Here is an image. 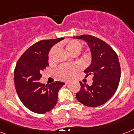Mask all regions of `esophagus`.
Listing matches in <instances>:
<instances>
[{
  "label": "esophagus",
  "mask_w": 134,
  "mask_h": 134,
  "mask_svg": "<svg viewBox=\"0 0 134 134\" xmlns=\"http://www.w3.org/2000/svg\"><path fill=\"white\" fill-rule=\"evenodd\" d=\"M69 80H67V81H65V84H68V83H69Z\"/></svg>",
  "instance_id": "1"
}]
</instances>
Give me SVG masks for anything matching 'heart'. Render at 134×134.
Returning a JSON list of instances; mask_svg holds the SVG:
<instances>
[{"label":"heart","instance_id":"obj_1","mask_svg":"<svg viewBox=\"0 0 134 134\" xmlns=\"http://www.w3.org/2000/svg\"><path fill=\"white\" fill-rule=\"evenodd\" d=\"M66 49L70 53L71 55H77L80 52L82 48V44L79 41L76 40H69L64 43ZM57 52V47H54L52 49L50 50L48 55V60L49 63L53 62L54 59V56ZM79 69V66L77 64H72L69 65H63L57 69L56 74L60 78H70L71 76L74 74Z\"/></svg>","mask_w":134,"mask_h":134}]
</instances>
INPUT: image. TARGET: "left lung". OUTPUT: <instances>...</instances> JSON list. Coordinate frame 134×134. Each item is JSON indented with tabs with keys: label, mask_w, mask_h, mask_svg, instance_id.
<instances>
[{
	"label": "left lung",
	"mask_w": 134,
	"mask_h": 134,
	"mask_svg": "<svg viewBox=\"0 0 134 134\" xmlns=\"http://www.w3.org/2000/svg\"><path fill=\"white\" fill-rule=\"evenodd\" d=\"M84 40L90 47L92 63L84 71L86 77L93 75L91 86L80 82V90L76 94L80 103L96 107L105 104L112 97L120 79V66L117 54L105 41L91 35L74 37Z\"/></svg>",
	"instance_id": "obj_1"
}]
</instances>
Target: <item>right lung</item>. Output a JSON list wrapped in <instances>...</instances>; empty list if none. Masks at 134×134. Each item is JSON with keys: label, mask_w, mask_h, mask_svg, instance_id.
Segmentation results:
<instances>
[{"label": "right lung", "mask_w": 134, "mask_h": 134, "mask_svg": "<svg viewBox=\"0 0 134 134\" xmlns=\"http://www.w3.org/2000/svg\"><path fill=\"white\" fill-rule=\"evenodd\" d=\"M63 38L38 41L24 52L14 69V84L18 97L25 106L36 114L49 111L56 105L58 92L65 82L49 85L39 82L41 72L49 66L50 49Z\"/></svg>", "instance_id": "add662e5"}]
</instances>
